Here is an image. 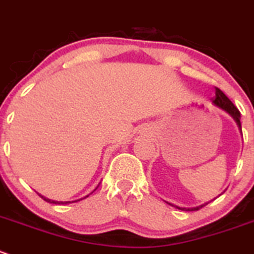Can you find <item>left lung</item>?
I'll return each mask as SVG.
<instances>
[{
  "label": "left lung",
  "mask_w": 254,
  "mask_h": 254,
  "mask_svg": "<svg viewBox=\"0 0 254 254\" xmlns=\"http://www.w3.org/2000/svg\"><path fill=\"white\" fill-rule=\"evenodd\" d=\"M212 102L215 105H217L218 107H221V109L225 110V111H227L228 114H230L231 116L236 120L238 127L242 128L241 127V121H240V119H241L240 111H238L237 107L232 104V101H231V100L228 99V97L226 96V95L223 94L220 89H218V87H215V97L212 99ZM207 204H209V202H207ZM207 204L201 205V206L192 207V209H183V207H178V206H175V207H177V209H180V210H187V211H197V210H200L201 207H204L205 205H207Z\"/></svg>",
  "instance_id": "1"
}]
</instances>
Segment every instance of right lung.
Returning a JSON list of instances; mask_svg holds the SVG:
<instances>
[{
    "mask_svg": "<svg viewBox=\"0 0 254 254\" xmlns=\"http://www.w3.org/2000/svg\"><path fill=\"white\" fill-rule=\"evenodd\" d=\"M39 196L42 197L43 200H44V201H47V202H50V204H69L70 201H53V200H49V199H45L44 196H42V195H39ZM87 196H89V195H87ZM85 199V197H84ZM81 200V199H80ZM80 200H76V201H80Z\"/></svg>",
    "mask_w": 254,
    "mask_h": 254,
    "instance_id": "right-lung-1",
    "label": "right lung"
}]
</instances>
